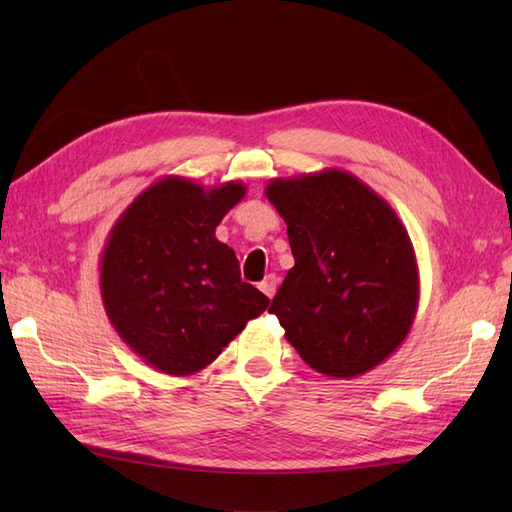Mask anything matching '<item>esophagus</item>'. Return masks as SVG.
Segmentation results:
<instances>
[{
    "label": "esophagus",
    "mask_w": 512,
    "mask_h": 512,
    "mask_svg": "<svg viewBox=\"0 0 512 512\" xmlns=\"http://www.w3.org/2000/svg\"><path fill=\"white\" fill-rule=\"evenodd\" d=\"M277 286H279V279H277L275 275H268V277L262 281V284H259V290H262L268 299H273L275 292H277Z\"/></svg>",
    "instance_id": "1"
}]
</instances>
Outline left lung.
Masks as SVG:
<instances>
[{
	"mask_svg": "<svg viewBox=\"0 0 512 512\" xmlns=\"http://www.w3.org/2000/svg\"><path fill=\"white\" fill-rule=\"evenodd\" d=\"M295 266L270 303L319 374L356 378L394 354L416 319L420 275L405 224L343 169L268 182Z\"/></svg>",
	"mask_w": 512,
	"mask_h": 512,
	"instance_id": "1",
	"label": "left lung"
}]
</instances>
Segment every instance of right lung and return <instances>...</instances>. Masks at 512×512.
I'll return each mask as SVG.
<instances>
[{"instance_id": "1", "label": "right lung", "mask_w": 512, "mask_h": 512, "mask_svg": "<svg viewBox=\"0 0 512 512\" xmlns=\"http://www.w3.org/2000/svg\"><path fill=\"white\" fill-rule=\"evenodd\" d=\"M244 195L239 180L202 187L165 176L136 195L105 239L107 319L162 374H198L268 308L264 292L239 277L235 250L215 237Z\"/></svg>"}]
</instances>
